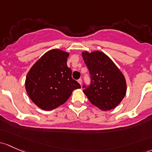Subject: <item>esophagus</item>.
<instances>
[{"mask_svg": "<svg viewBox=\"0 0 152 152\" xmlns=\"http://www.w3.org/2000/svg\"><path fill=\"white\" fill-rule=\"evenodd\" d=\"M78 82H79V84H81H81H82V80H81V79H79V80H78Z\"/></svg>", "mask_w": 152, "mask_h": 152, "instance_id": "obj_1", "label": "esophagus"}]
</instances>
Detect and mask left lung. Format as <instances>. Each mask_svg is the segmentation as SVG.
Wrapping results in <instances>:
<instances>
[{
	"label": "left lung",
	"mask_w": 152,
	"mask_h": 152,
	"mask_svg": "<svg viewBox=\"0 0 152 152\" xmlns=\"http://www.w3.org/2000/svg\"><path fill=\"white\" fill-rule=\"evenodd\" d=\"M82 57L91 75V84L83 92L92 105L102 111L114 108L127 92L124 76L108 56L96 50L84 51Z\"/></svg>",
	"instance_id": "8db88e82"
}]
</instances>
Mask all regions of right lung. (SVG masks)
I'll use <instances>...</instances> for the list:
<instances>
[{
	"label": "right lung",
	"mask_w": 152,
	"mask_h": 152,
	"mask_svg": "<svg viewBox=\"0 0 152 152\" xmlns=\"http://www.w3.org/2000/svg\"><path fill=\"white\" fill-rule=\"evenodd\" d=\"M69 53L58 49H51L31 67L25 79V89L38 108L51 111L64 104L74 89L81 86L72 79L67 66Z\"/></svg>",
	"instance_id": "right-lung-1"
}]
</instances>
